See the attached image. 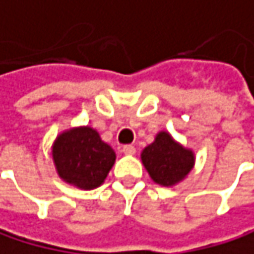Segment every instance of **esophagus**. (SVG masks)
<instances>
[{"mask_svg":"<svg viewBox=\"0 0 254 254\" xmlns=\"http://www.w3.org/2000/svg\"><path fill=\"white\" fill-rule=\"evenodd\" d=\"M135 146L132 144H128V146H123V153L125 155H135Z\"/></svg>","mask_w":254,"mask_h":254,"instance_id":"1","label":"esophagus"}]
</instances>
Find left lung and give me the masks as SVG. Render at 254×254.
Instances as JSON below:
<instances>
[{
    "instance_id": "obj_1",
    "label": "left lung",
    "mask_w": 254,
    "mask_h": 254,
    "mask_svg": "<svg viewBox=\"0 0 254 254\" xmlns=\"http://www.w3.org/2000/svg\"><path fill=\"white\" fill-rule=\"evenodd\" d=\"M141 161L152 180L161 186L180 183L193 168L195 155L162 131L141 152Z\"/></svg>"
}]
</instances>
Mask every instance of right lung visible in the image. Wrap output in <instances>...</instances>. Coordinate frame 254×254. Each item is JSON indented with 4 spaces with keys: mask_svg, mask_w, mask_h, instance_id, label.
<instances>
[{
    "mask_svg": "<svg viewBox=\"0 0 254 254\" xmlns=\"http://www.w3.org/2000/svg\"><path fill=\"white\" fill-rule=\"evenodd\" d=\"M58 176L68 185L90 190L101 186L116 161L114 150L89 126L58 135L52 147Z\"/></svg>",
    "mask_w": 254,
    "mask_h": 254,
    "instance_id": "add662e5",
    "label": "right lung"
}]
</instances>
